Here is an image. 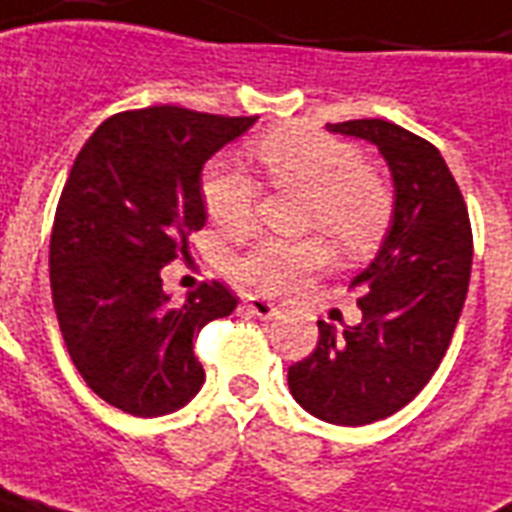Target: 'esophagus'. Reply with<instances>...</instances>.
Here are the masks:
<instances>
[{"label": "esophagus", "instance_id": "1", "mask_svg": "<svg viewBox=\"0 0 512 512\" xmlns=\"http://www.w3.org/2000/svg\"><path fill=\"white\" fill-rule=\"evenodd\" d=\"M244 308H247L252 316H257V319H279L281 313L276 305L263 300V297H249L247 303H244Z\"/></svg>", "mask_w": 512, "mask_h": 512}]
</instances>
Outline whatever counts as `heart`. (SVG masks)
I'll use <instances>...</instances> for the list:
<instances>
[{
    "label": "heart",
    "mask_w": 512,
    "mask_h": 512,
    "mask_svg": "<svg viewBox=\"0 0 512 512\" xmlns=\"http://www.w3.org/2000/svg\"><path fill=\"white\" fill-rule=\"evenodd\" d=\"M255 156L276 185L305 191V225L321 228L348 255L372 249L393 212L388 185L364 167V156L345 140L284 127L255 143ZM257 183L228 159H217L201 175V199L225 233L244 236L255 228ZM327 260L319 236L284 241L263 239L236 260V276L260 295H292L308 273Z\"/></svg>",
    "instance_id": "b5f03b06"
}]
</instances>
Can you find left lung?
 <instances>
[{
	"mask_svg": "<svg viewBox=\"0 0 512 512\" xmlns=\"http://www.w3.org/2000/svg\"><path fill=\"white\" fill-rule=\"evenodd\" d=\"M327 132L377 146L393 180L390 228L364 271L358 327L319 321V345L289 366L305 412L332 425H369L396 414L441 364L468 295L473 233L468 207L428 140L382 119L327 124Z\"/></svg>",
	"mask_w": 512,
	"mask_h": 512,
	"instance_id": "8db88e82",
	"label": "left lung"
}]
</instances>
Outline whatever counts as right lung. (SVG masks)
Wrapping results in <instances>:
<instances>
[{
	"mask_svg": "<svg viewBox=\"0 0 512 512\" xmlns=\"http://www.w3.org/2000/svg\"><path fill=\"white\" fill-rule=\"evenodd\" d=\"M255 122L180 106L124 111L76 156L52 225V305L84 382L122 412L172 414L204 385L193 340L231 316L236 297L212 281L175 303L162 268L185 260L188 236L207 223L204 164Z\"/></svg>",
	"mask_w": 512,
	"mask_h": 512,
	"instance_id": "obj_1",
	"label": "right lung"
}]
</instances>
